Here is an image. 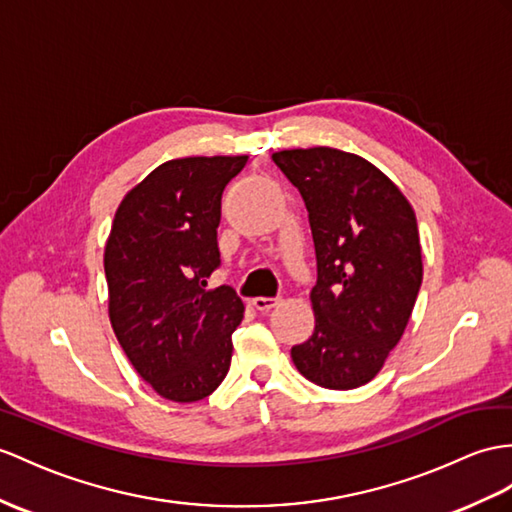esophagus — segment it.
<instances>
[{"instance_id": "1", "label": "esophagus", "mask_w": 512, "mask_h": 512, "mask_svg": "<svg viewBox=\"0 0 512 512\" xmlns=\"http://www.w3.org/2000/svg\"><path fill=\"white\" fill-rule=\"evenodd\" d=\"M278 302H280L278 297H254V299H252V306H254L256 310H260V313H269L271 308L278 306Z\"/></svg>"}]
</instances>
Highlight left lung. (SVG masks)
I'll return each mask as SVG.
<instances>
[{"label": "left lung", "instance_id": "8db88e82", "mask_svg": "<svg viewBox=\"0 0 512 512\" xmlns=\"http://www.w3.org/2000/svg\"><path fill=\"white\" fill-rule=\"evenodd\" d=\"M302 195L317 254L315 332L291 347L297 371L347 391L378 376L400 343L423 278L417 217L369 160L332 147L271 156Z\"/></svg>", "mask_w": 512, "mask_h": 512}]
</instances>
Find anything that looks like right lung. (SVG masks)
Returning a JSON list of instances; mask_svg holds the SVG:
<instances>
[{
	"instance_id": "1",
	"label": "right lung",
	"mask_w": 512,
	"mask_h": 512,
	"mask_svg": "<svg viewBox=\"0 0 512 512\" xmlns=\"http://www.w3.org/2000/svg\"><path fill=\"white\" fill-rule=\"evenodd\" d=\"M247 156L162 162L119 204L104 252L108 315L132 367L171 402H197L226 378L243 302L208 291L219 265L221 195Z\"/></svg>"
}]
</instances>
